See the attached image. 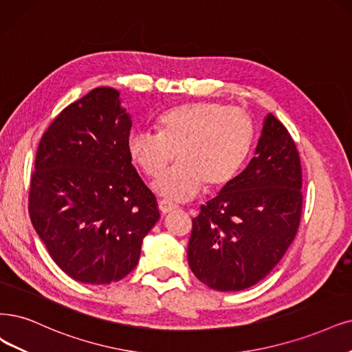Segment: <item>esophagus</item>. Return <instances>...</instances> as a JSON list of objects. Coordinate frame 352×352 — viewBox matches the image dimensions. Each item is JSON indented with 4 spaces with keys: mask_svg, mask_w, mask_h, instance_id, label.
I'll return each instance as SVG.
<instances>
[{
    "mask_svg": "<svg viewBox=\"0 0 352 352\" xmlns=\"http://www.w3.org/2000/svg\"><path fill=\"white\" fill-rule=\"evenodd\" d=\"M158 206H160V210H161V213H169V212H173V210H175L177 209V204H174V203H171V201H168V200H160V203H158Z\"/></svg>",
    "mask_w": 352,
    "mask_h": 352,
    "instance_id": "obj_1",
    "label": "esophagus"
}]
</instances>
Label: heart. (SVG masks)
Instances as JSON below:
<instances>
[{"label":"heart","instance_id":"1","mask_svg":"<svg viewBox=\"0 0 352 352\" xmlns=\"http://www.w3.org/2000/svg\"><path fill=\"white\" fill-rule=\"evenodd\" d=\"M255 126L248 111L219 101L188 102L162 113L158 132L136 129L127 138L130 158L148 177H158L178 155L179 162L155 181L169 199L186 200L235 178L248 158Z\"/></svg>","mask_w":352,"mask_h":352}]
</instances>
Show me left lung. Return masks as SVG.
I'll return each mask as SVG.
<instances>
[{
    "instance_id": "left-lung-1",
    "label": "left lung",
    "mask_w": 352,
    "mask_h": 352,
    "mask_svg": "<svg viewBox=\"0 0 352 352\" xmlns=\"http://www.w3.org/2000/svg\"><path fill=\"white\" fill-rule=\"evenodd\" d=\"M302 207L300 156L289 130L268 114L248 166L192 219L194 276L219 292L252 287L289 250Z\"/></svg>"
}]
</instances>
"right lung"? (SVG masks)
I'll list each match as a JSON object with an SVG mask.
<instances>
[{"label": "right lung", "instance_id": "right-lung-1", "mask_svg": "<svg viewBox=\"0 0 352 352\" xmlns=\"http://www.w3.org/2000/svg\"><path fill=\"white\" fill-rule=\"evenodd\" d=\"M130 127L119 91L100 87L65 107L38 143L30 220L75 281L100 285L126 277L160 219L156 197L127 151Z\"/></svg>", "mask_w": 352, "mask_h": 352}]
</instances>
